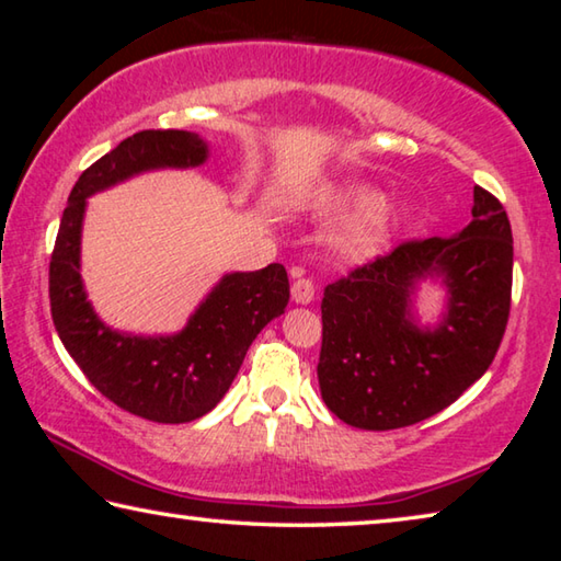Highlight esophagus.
I'll return each instance as SVG.
<instances>
[{
  "mask_svg": "<svg viewBox=\"0 0 561 561\" xmlns=\"http://www.w3.org/2000/svg\"><path fill=\"white\" fill-rule=\"evenodd\" d=\"M291 299L297 304H309L311 299H314V284H311V279H304V277L294 279Z\"/></svg>",
  "mask_w": 561,
  "mask_h": 561,
  "instance_id": "34e87169",
  "label": "esophagus"
}]
</instances>
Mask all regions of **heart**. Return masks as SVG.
<instances>
[{
	"label": "heart",
	"mask_w": 561,
	"mask_h": 561,
	"mask_svg": "<svg viewBox=\"0 0 561 561\" xmlns=\"http://www.w3.org/2000/svg\"><path fill=\"white\" fill-rule=\"evenodd\" d=\"M329 210L356 217L341 240L344 257L356 262L376 257L408 220L405 205H386L383 195L371 185H346L336 190L329 201Z\"/></svg>",
	"instance_id": "obj_1"
}]
</instances>
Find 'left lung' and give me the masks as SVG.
<instances>
[{
	"instance_id": "obj_1",
	"label": "left lung",
	"mask_w": 561,
	"mask_h": 561,
	"mask_svg": "<svg viewBox=\"0 0 561 561\" xmlns=\"http://www.w3.org/2000/svg\"><path fill=\"white\" fill-rule=\"evenodd\" d=\"M472 197L462 232L398 244L324 289L319 388L354 428L421 423L458 401L495 358L510 317L512 230L495 195L474 187ZM423 278H440L449 294L435 328L412 317Z\"/></svg>"
}]
</instances>
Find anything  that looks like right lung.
Instances as JSON below:
<instances>
[{
  "mask_svg": "<svg viewBox=\"0 0 561 561\" xmlns=\"http://www.w3.org/2000/svg\"><path fill=\"white\" fill-rule=\"evenodd\" d=\"M207 156L197 133H133L76 180L51 252V319L64 348L108 401L153 423H190L222 401L247 348L287 309V270L274 262L257 272L225 274L173 336L121 334L96 317L83 289V213L93 193L148 170L197 168Z\"/></svg>",
  "mask_w": 561,
  "mask_h": 561,
  "instance_id": "obj_1",
  "label": "right lung"
}]
</instances>
